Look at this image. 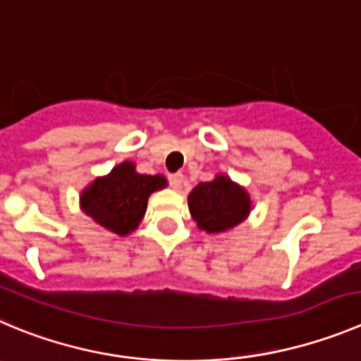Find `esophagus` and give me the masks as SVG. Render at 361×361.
I'll use <instances>...</instances> for the list:
<instances>
[{"mask_svg": "<svg viewBox=\"0 0 361 361\" xmlns=\"http://www.w3.org/2000/svg\"><path fill=\"white\" fill-rule=\"evenodd\" d=\"M169 181H171V187L174 188V190H180L181 188V183H183V174L181 173H174L169 176Z\"/></svg>", "mask_w": 361, "mask_h": 361, "instance_id": "obj_1", "label": "esophagus"}]
</instances>
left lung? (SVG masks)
Segmentation results:
<instances>
[{"mask_svg": "<svg viewBox=\"0 0 361 361\" xmlns=\"http://www.w3.org/2000/svg\"><path fill=\"white\" fill-rule=\"evenodd\" d=\"M188 210L197 228L208 235L226 233L249 217L252 201L245 187L228 174L196 185L188 194Z\"/></svg>", "mask_w": 361, "mask_h": 361, "instance_id": "obj_1", "label": "left lung"}]
</instances>
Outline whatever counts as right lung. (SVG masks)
Wrapping results in <instances>:
<instances>
[{
	"label": "right lung",
	"instance_id": "right-lung-1",
	"mask_svg": "<svg viewBox=\"0 0 361 361\" xmlns=\"http://www.w3.org/2000/svg\"><path fill=\"white\" fill-rule=\"evenodd\" d=\"M165 187V176L140 174L133 161L124 160L83 188L80 208L104 230L126 237L142 222L151 194Z\"/></svg>",
	"mask_w": 361,
	"mask_h": 361
}]
</instances>
